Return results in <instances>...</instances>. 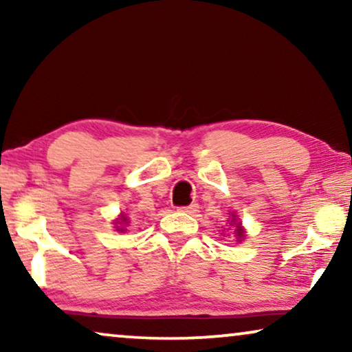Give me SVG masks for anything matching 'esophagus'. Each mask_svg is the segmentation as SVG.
<instances>
[{"instance_id":"esophagus-1","label":"esophagus","mask_w":352,"mask_h":352,"mask_svg":"<svg viewBox=\"0 0 352 352\" xmlns=\"http://www.w3.org/2000/svg\"><path fill=\"white\" fill-rule=\"evenodd\" d=\"M177 210L179 211H184V213H189V214H194L199 211V204H190L187 206H177Z\"/></svg>"}]
</instances>
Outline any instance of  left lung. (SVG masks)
Wrapping results in <instances>:
<instances>
[{
	"label": "left lung",
	"instance_id": "left-lung-1",
	"mask_svg": "<svg viewBox=\"0 0 352 352\" xmlns=\"http://www.w3.org/2000/svg\"><path fill=\"white\" fill-rule=\"evenodd\" d=\"M235 228H237V235H239V239H242V237H243V230H242V228H240V224L235 226Z\"/></svg>",
	"mask_w": 352,
	"mask_h": 352
}]
</instances>
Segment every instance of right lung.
<instances>
[{
  "label": "right lung",
  "mask_w": 352,
  "mask_h": 352,
  "mask_svg": "<svg viewBox=\"0 0 352 352\" xmlns=\"http://www.w3.org/2000/svg\"><path fill=\"white\" fill-rule=\"evenodd\" d=\"M123 223H126V218H124V216H123ZM123 230V229H122Z\"/></svg>",
  "instance_id": "1"
}]
</instances>
